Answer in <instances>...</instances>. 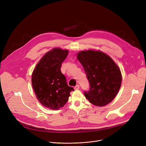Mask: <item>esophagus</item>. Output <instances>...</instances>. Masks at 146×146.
I'll return each instance as SVG.
<instances>
[{
    "instance_id": "34e87169",
    "label": "esophagus",
    "mask_w": 146,
    "mask_h": 146,
    "mask_svg": "<svg viewBox=\"0 0 146 146\" xmlns=\"http://www.w3.org/2000/svg\"><path fill=\"white\" fill-rule=\"evenodd\" d=\"M74 90H78V89H79L80 88V86L79 85H76L75 87H74Z\"/></svg>"
}]
</instances>
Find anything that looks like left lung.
<instances>
[{
  "instance_id": "left-lung-1",
  "label": "left lung",
  "mask_w": 146,
  "mask_h": 146,
  "mask_svg": "<svg viewBox=\"0 0 146 146\" xmlns=\"http://www.w3.org/2000/svg\"><path fill=\"white\" fill-rule=\"evenodd\" d=\"M90 82L86 98L92 105L104 106L110 103L121 87L122 76L119 68L107 54L100 51L87 50L77 54Z\"/></svg>"
}]
</instances>
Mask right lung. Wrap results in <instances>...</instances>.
Returning a JSON list of instances; mask_svg holds the SVG:
<instances>
[{"label":"right lung","instance_id":"obj_1","mask_svg":"<svg viewBox=\"0 0 146 146\" xmlns=\"http://www.w3.org/2000/svg\"><path fill=\"white\" fill-rule=\"evenodd\" d=\"M68 50L55 48L40 59L32 75V87L36 96L43 106L52 110L63 107L69 99V87L60 68L68 55Z\"/></svg>","mask_w":146,"mask_h":146}]
</instances>
